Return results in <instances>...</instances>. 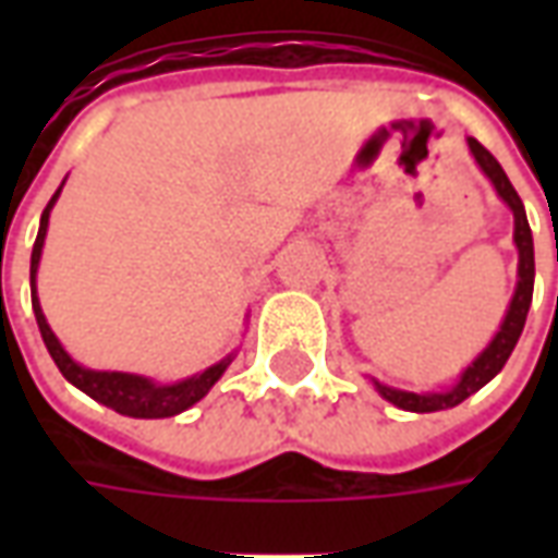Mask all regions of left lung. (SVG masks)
Listing matches in <instances>:
<instances>
[{"instance_id":"obj_1","label":"left lung","mask_w":558,"mask_h":558,"mask_svg":"<svg viewBox=\"0 0 558 558\" xmlns=\"http://www.w3.org/2000/svg\"><path fill=\"white\" fill-rule=\"evenodd\" d=\"M469 151L472 158L481 167V172L490 179V184L496 187V194L502 196V203L511 211H514V244H517V287L514 295H511V304L505 311V319L499 331L493 335V340L484 347V350L472 359L466 371L460 374L454 386L445 388V391H403V388L386 386L379 379H371L374 388L388 400L395 403L398 410L407 412H439L451 410L457 403H463L466 398H472L478 388H484L490 383L493 376L499 374L508 362V355L514 352L517 340L523 335V326H526L529 304H532V287H535V244H532V230H529L526 208H523V199L517 196L514 184L508 182V175L499 167V160L493 158L487 148L481 146L475 137H466Z\"/></svg>"}]
</instances>
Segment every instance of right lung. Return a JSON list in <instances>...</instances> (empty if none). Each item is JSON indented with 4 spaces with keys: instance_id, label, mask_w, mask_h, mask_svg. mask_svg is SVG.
Masks as SVG:
<instances>
[{
    "instance_id": "add662e5",
    "label": "right lung",
    "mask_w": 558,
    "mask_h": 558,
    "mask_svg": "<svg viewBox=\"0 0 558 558\" xmlns=\"http://www.w3.org/2000/svg\"><path fill=\"white\" fill-rule=\"evenodd\" d=\"M65 184V182H62ZM62 184L53 194V199L47 203L41 215V227H38V239H35V247H32V266H29V287H32V311H35V319H38V328H41L44 347L50 352V359L56 362V367L62 371L68 383L74 388H80L83 395H89L92 400H98L104 407H110L119 415H131V418H172L179 412L191 410L194 403L206 398L211 386L218 383L223 371L230 367L235 352H230L227 359H220L218 364H211L199 374L187 376V379H179V383H155L148 376L140 374H122V371H92V367H83L80 362H74L68 350L59 343V338L53 335V328L47 323V316L41 311V302H38V290H35V278H38V266H41V251L44 239H47V223H50V211H53L56 199L62 194Z\"/></svg>"
}]
</instances>
